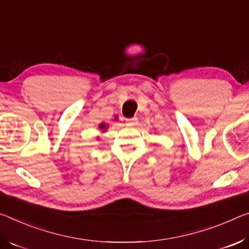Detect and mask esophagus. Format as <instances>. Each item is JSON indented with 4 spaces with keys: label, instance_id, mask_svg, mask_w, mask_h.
<instances>
[{
    "label": "esophagus",
    "instance_id": "34e87169",
    "mask_svg": "<svg viewBox=\"0 0 249 249\" xmlns=\"http://www.w3.org/2000/svg\"><path fill=\"white\" fill-rule=\"evenodd\" d=\"M125 122H127L128 125H136L138 119L137 118H129V119H125Z\"/></svg>",
    "mask_w": 249,
    "mask_h": 249
}]
</instances>
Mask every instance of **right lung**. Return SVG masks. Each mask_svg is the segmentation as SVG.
<instances>
[{"mask_svg": "<svg viewBox=\"0 0 249 249\" xmlns=\"http://www.w3.org/2000/svg\"><path fill=\"white\" fill-rule=\"evenodd\" d=\"M99 129L103 130V132H106V131H107V129H108V124H106L105 122H101V124H99Z\"/></svg>", "mask_w": 249, "mask_h": 249, "instance_id": "1", "label": "right lung"}]
</instances>
